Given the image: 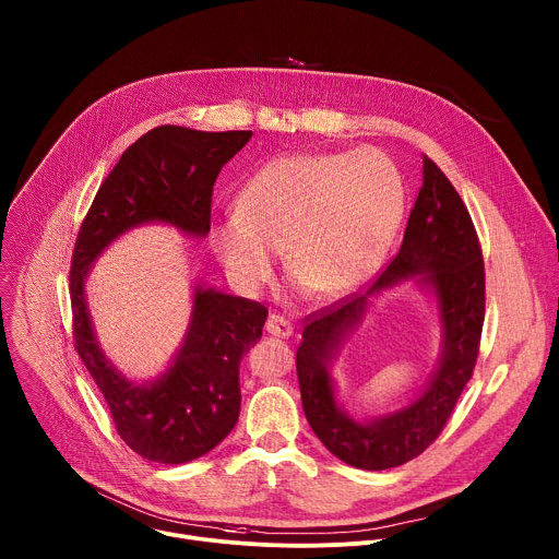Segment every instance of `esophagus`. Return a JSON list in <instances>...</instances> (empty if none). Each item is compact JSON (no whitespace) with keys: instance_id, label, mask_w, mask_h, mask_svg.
<instances>
[{"instance_id":"obj_1","label":"esophagus","mask_w":559,"mask_h":559,"mask_svg":"<svg viewBox=\"0 0 559 559\" xmlns=\"http://www.w3.org/2000/svg\"><path fill=\"white\" fill-rule=\"evenodd\" d=\"M265 330H267V334L270 336H276V338H289L292 336V325L285 321L283 316H270L267 318V323H265Z\"/></svg>"}]
</instances>
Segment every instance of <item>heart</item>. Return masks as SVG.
Returning <instances> with one entry per match:
<instances>
[{
  "label": "heart",
  "mask_w": 559,
  "mask_h": 559,
  "mask_svg": "<svg viewBox=\"0 0 559 559\" xmlns=\"http://www.w3.org/2000/svg\"><path fill=\"white\" fill-rule=\"evenodd\" d=\"M405 214V181L376 150L298 152L263 164L236 212L212 223L210 243L231 283L254 294L276 254L298 287L338 300L382 265Z\"/></svg>",
  "instance_id": "b5f03b06"
}]
</instances>
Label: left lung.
Returning <instances> with one entry per match:
<instances>
[{"label":"left lung","mask_w":559,"mask_h":559,"mask_svg":"<svg viewBox=\"0 0 559 559\" xmlns=\"http://www.w3.org/2000/svg\"><path fill=\"white\" fill-rule=\"evenodd\" d=\"M405 280L432 294L441 354L421 393L382 417L354 419L337 403L331 362L361 322L370 298ZM485 323V263L473 221L442 170L425 156L423 188L397 257L360 296L313 318L302 330L296 371L309 427L338 460L365 471L401 466L444 429L466 386Z\"/></svg>","instance_id":"8db88e82"}]
</instances>
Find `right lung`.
I'll use <instances>...</instances> for the list:
<instances>
[{
  "label": "right lung",
  "instance_id": "add662e5",
  "mask_svg": "<svg viewBox=\"0 0 559 559\" xmlns=\"http://www.w3.org/2000/svg\"><path fill=\"white\" fill-rule=\"evenodd\" d=\"M250 136V130L152 128L121 154L76 236L70 270L74 347L106 397L117 433L150 462L197 460L234 429L241 412L238 367L261 341L267 309L194 281L190 323L177 354L162 373L136 382L102 349L86 283L93 263L130 229L162 223L205 238L214 181Z\"/></svg>",
  "mask_w": 559,
  "mask_h": 559
}]
</instances>
